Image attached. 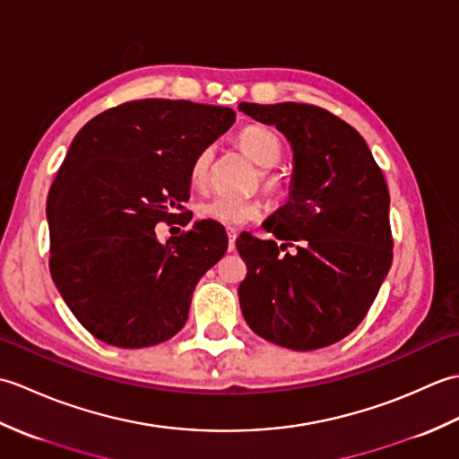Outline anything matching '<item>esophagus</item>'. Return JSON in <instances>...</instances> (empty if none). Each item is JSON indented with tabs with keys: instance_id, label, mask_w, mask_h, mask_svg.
I'll use <instances>...</instances> for the list:
<instances>
[{
	"instance_id": "obj_1",
	"label": "esophagus",
	"mask_w": 459,
	"mask_h": 459,
	"mask_svg": "<svg viewBox=\"0 0 459 459\" xmlns=\"http://www.w3.org/2000/svg\"><path fill=\"white\" fill-rule=\"evenodd\" d=\"M227 235H229V250H235V242L238 237L237 229H227Z\"/></svg>"
}]
</instances>
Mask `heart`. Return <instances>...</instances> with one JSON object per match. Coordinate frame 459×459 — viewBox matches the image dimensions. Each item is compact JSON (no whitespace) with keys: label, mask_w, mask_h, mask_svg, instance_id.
Masks as SVG:
<instances>
[{"label":"heart","mask_w":459,"mask_h":459,"mask_svg":"<svg viewBox=\"0 0 459 459\" xmlns=\"http://www.w3.org/2000/svg\"><path fill=\"white\" fill-rule=\"evenodd\" d=\"M238 148L245 152L247 158L256 165L258 169L268 171L276 168L281 160V142L278 135L264 126H248L237 138ZM212 152L204 148L197 153L191 165V181L197 187L207 183L209 165ZM268 189H274V181L264 179ZM262 212V203L252 197H229V195H212L197 204V214L204 221L224 224V227H238Z\"/></svg>","instance_id":"b5f03b06"}]
</instances>
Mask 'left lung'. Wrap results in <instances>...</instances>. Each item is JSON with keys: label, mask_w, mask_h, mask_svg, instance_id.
<instances>
[{"label": "left lung", "mask_w": 459, "mask_h": 459, "mask_svg": "<svg viewBox=\"0 0 459 459\" xmlns=\"http://www.w3.org/2000/svg\"><path fill=\"white\" fill-rule=\"evenodd\" d=\"M238 110L276 126L294 153L290 199L262 222L281 245L248 232L237 240L248 266L242 316L280 347L333 345L363 321L393 264L383 171L363 135L317 106L240 102ZM291 241L295 255H281Z\"/></svg>", "instance_id": "left-lung-1"}]
</instances>
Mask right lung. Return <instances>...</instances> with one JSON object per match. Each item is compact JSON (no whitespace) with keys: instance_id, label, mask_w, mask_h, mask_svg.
<instances>
[{"instance_id":"1","label":"right lung","mask_w":459,"mask_h":459,"mask_svg":"<svg viewBox=\"0 0 459 459\" xmlns=\"http://www.w3.org/2000/svg\"><path fill=\"white\" fill-rule=\"evenodd\" d=\"M235 118L224 106L148 99L102 112L74 135L47 199L48 266L96 339L142 349L185 325L193 290L229 237L219 222L195 221L161 242L155 224L178 217L193 160Z\"/></svg>"}]
</instances>
